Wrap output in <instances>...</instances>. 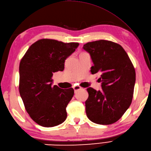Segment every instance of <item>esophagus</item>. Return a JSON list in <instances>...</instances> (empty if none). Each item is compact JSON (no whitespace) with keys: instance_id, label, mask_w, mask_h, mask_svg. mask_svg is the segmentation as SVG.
I'll list each match as a JSON object with an SVG mask.
<instances>
[{"instance_id":"obj_1","label":"esophagus","mask_w":151,"mask_h":151,"mask_svg":"<svg viewBox=\"0 0 151 151\" xmlns=\"http://www.w3.org/2000/svg\"><path fill=\"white\" fill-rule=\"evenodd\" d=\"M73 89H74V91H75V93H76V92H77L78 90H80V89H81V87H80V86H74L73 87Z\"/></svg>"}]
</instances>
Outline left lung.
<instances>
[{"instance_id": "8db88e82", "label": "left lung", "mask_w": 151, "mask_h": 151, "mask_svg": "<svg viewBox=\"0 0 151 151\" xmlns=\"http://www.w3.org/2000/svg\"><path fill=\"white\" fill-rule=\"evenodd\" d=\"M94 65L92 74L100 73L102 91L88 88L86 112L88 119L99 124L117 121L132 101L136 72L126 51L120 45L99 40L84 45Z\"/></svg>"}]
</instances>
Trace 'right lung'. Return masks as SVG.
I'll use <instances>...</instances> for the list:
<instances>
[{
  "instance_id": "obj_1",
  "label": "right lung",
  "mask_w": 151,
  "mask_h": 151,
  "mask_svg": "<svg viewBox=\"0 0 151 151\" xmlns=\"http://www.w3.org/2000/svg\"><path fill=\"white\" fill-rule=\"evenodd\" d=\"M78 43L42 39L33 43L19 65V93L28 114L38 124L52 127L67 118L66 107L74 89L52 86L54 73L63 71L65 60Z\"/></svg>"
}]
</instances>
